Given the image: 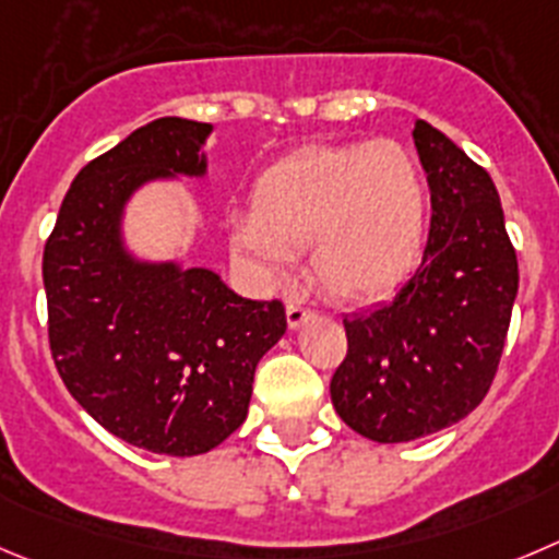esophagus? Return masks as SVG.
Here are the masks:
<instances>
[{"instance_id":"34e87169","label":"esophagus","mask_w":559,"mask_h":559,"mask_svg":"<svg viewBox=\"0 0 559 559\" xmlns=\"http://www.w3.org/2000/svg\"><path fill=\"white\" fill-rule=\"evenodd\" d=\"M285 316H288V326L290 329H299L301 323L307 321V318L312 316L310 307L299 305V301H288V307H285Z\"/></svg>"}]
</instances>
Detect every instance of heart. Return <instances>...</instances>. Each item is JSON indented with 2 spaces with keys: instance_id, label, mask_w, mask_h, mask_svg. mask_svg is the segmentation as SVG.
<instances>
[{
  "instance_id": "heart-1",
  "label": "heart",
  "mask_w": 559,
  "mask_h": 559,
  "mask_svg": "<svg viewBox=\"0 0 559 559\" xmlns=\"http://www.w3.org/2000/svg\"><path fill=\"white\" fill-rule=\"evenodd\" d=\"M428 180L397 140L310 145L252 186V211L230 216L233 249L283 280L296 249L329 296L350 305L390 296L417 265L428 233Z\"/></svg>"
}]
</instances>
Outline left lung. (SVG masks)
Here are the masks:
<instances>
[{
  "label": "left lung",
  "mask_w": 559,
  "mask_h": 559,
  "mask_svg": "<svg viewBox=\"0 0 559 559\" xmlns=\"http://www.w3.org/2000/svg\"><path fill=\"white\" fill-rule=\"evenodd\" d=\"M412 136L433 211L423 263L390 305L345 318L348 350L329 384L343 423L384 444L436 433L480 406L519 290L491 175L425 120Z\"/></svg>",
  "instance_id": "8db88e82"
}]
</instances>
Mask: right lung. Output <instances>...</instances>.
<instances>
[{
  "label": "right lung",
  "mask_w": 559,
  "mask_h": 559,
  "mask_svg": "<svg viewBox=\"0 0 559 559\" xmlns=\"http://www.w3.org/2000/svg\"><path fill=\"white\" fill-rule=\"evenodd\" d=\"M211 126L158 117L79 169L44 247L49 345L79 406L134 448L200 455L247 419L254 368L285 305L233 294L209 269L142 265L120 249L126 197L200 175Z\"/></svg>",
  "instance_id": "right-lung-1"
}]
</instances>
